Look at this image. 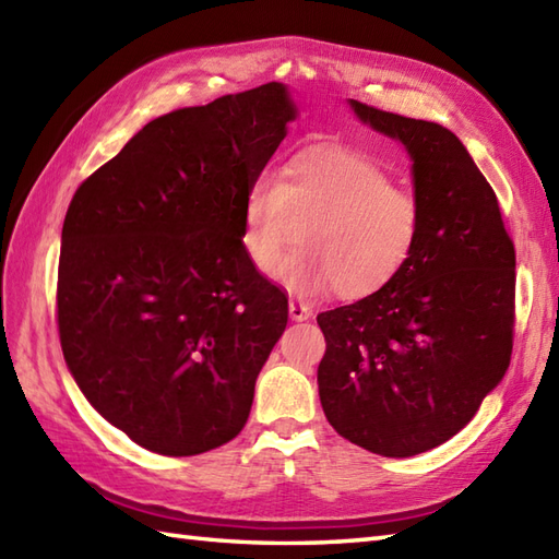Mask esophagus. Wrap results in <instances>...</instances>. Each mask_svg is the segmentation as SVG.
Here are the masks:
<instances>
[{
  "mask_svg": "<svg viewBox=\"0 0 559 559\" xmlns=\"http://www.w3.org/2000/svg\"><path fill=\"white\" fill-rule=\"evenodd\" d=\"M288 310H290V317L295 319V322H305V319H310V314H312L310 307H307V305L300 302V300H290Z\"/></svg>",
  "mask_w": 559,
  "mask_h": 559,
  "instance_id": "obj_1",
  "label": "esophagus"
}]
</instances>
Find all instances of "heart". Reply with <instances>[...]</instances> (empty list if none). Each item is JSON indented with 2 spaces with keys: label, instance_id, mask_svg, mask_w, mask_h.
I'll return each mask as SVG.
<instances>
[{
  "label": "heart",
  "instance_id": "obj_1",
  "mask_svg": "<svg viewBox=\"0 0 559 559\" xmlns=\"http://www.w3.org/2000/svg\"><path fill=\"white\" fill-rule=\"evenodd\" d=\"M423 225L420 199L384 165L358 151L312 148L293 156L281 175L254 177L240 242L247 259L288 290L336 288L341 298L362 300L406 271ZM298 227L306 247L284 260Z\"/></svg>",
  "mask_w": 559,
  "mask_h": 559
}]
</instances>
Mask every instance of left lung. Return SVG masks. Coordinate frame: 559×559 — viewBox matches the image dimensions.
I'll return each mask as SVG.
<instances>
[{"mask_svg": "<svg viewBox=\"0 0 559 559\" xmlns=\"http://www.w3.org/2000/svg\"><path fill=\"white\" fill-rule=\"evenodd\" d=\"M413 158L425 225L382 293L322 312L319 399L334 430L379 456H415L471 423L514 346L516 252L497 194L442 124L350 100Z\"/></svg>", "mask_w": 559, "mask_h": 559, "instance_id": "8db88e82", "label": "left lung"}]
</instances>
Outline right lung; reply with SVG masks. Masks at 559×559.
Here are the masks:
<instances>
[{
  "label": "right lung",
  "instance_id": "add662e5",
  "mask_svg": "<svg viewBox=\"0 0 559 559\" xmlns=\"http://www.w3.org/2000/svg\"><path fill=\"white\" fill-rule=\"evenodd\" d=\"M295 117L283 83L173 110L67 209L57 329L105 420L163 456L240 435L288 298L247 259L242 206Z\"/></svg>",
  "mask_w": 559,
  "mask_h": 559
}]
</instances>
